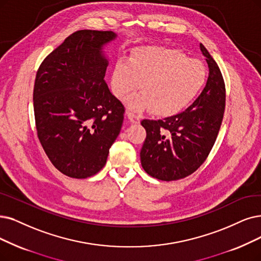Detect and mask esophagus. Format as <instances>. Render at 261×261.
<instances>
[{"instance_id":"obj_1","label":"esophagus","mask_w":261,"mask_h":261,"mask_svg":"<svg viewBox=\"0 0 261 261\" xmlns=\"http://www.w3.org/2000/svg\"><path fill=\"white\" fill-rule=\"evenodd\" d=\"M126 116H127L129 122L133 123V124H138L140 122V118L137 116V114H135V113H133L130 111L126 112Z\"/></svg>"}]
</instances>
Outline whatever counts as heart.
Instances as JSON below:
<instances>
[{
    "label": "heart",
    "mask_w": 261,
    "mask_h": 261,
    "mask_svg": "<svg viewBox=\"0 0 261 261\" xmlns=\"http://www.w3.org/2000/svg\"><path fill=\"white\" fill-rule=\"evenodd\" d=\"M206 79V68L198 59L186 58L179 49L143 46L129 58H120L111 72V90L123 98L139 88L142 93L126 99L136 111L149 110L160 117H171L189 107Z\"/></svg>",
    "instance_id": "b5f03b06"
}]
</instances>
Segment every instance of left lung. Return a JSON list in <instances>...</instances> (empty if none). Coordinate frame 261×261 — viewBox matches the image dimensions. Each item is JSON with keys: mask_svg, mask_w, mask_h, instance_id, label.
I'll return each instance as SVG.
<instances>
[{"mask_svg": "<svg viewBox=\"0 0 261 261\" xmlns=\"http://www.w3.org/2000/svg\"><path fill=\"white\" fill-rule=\"evenodd\" d=\"M209 67L201 94L184 111L163 120H143L147 130L140 161L148 174L162 181L183 179L195 172L209 155L225 110V83L209 51L200 44Z\"/></svg>", "mask_w": 261, "mask_h": 261, "instance_id": "8db88e82", "label": "left lung"}]
</instances>
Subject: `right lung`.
Returning a JSON list of instances; mask_svg holds the SVG:
<instances>
[{
    "mask_svg": "<svg viewBox=\"0 0 261 261\" xmlns=\"http://www.w3.org/2000/svg\"><path fill=\"white\" fill-rule=\"evenodd\" d=\"M111 31L72 33L44 60L33 102L38 139L56 168L75 179L97 173L118 138L124 107L103 79Z\"/></svg>",
    "mask_w": 261,
    "mask_h": 261,
    "instance_id": "right-lung-1",
    "label": "right lung"
}]
</instances>
